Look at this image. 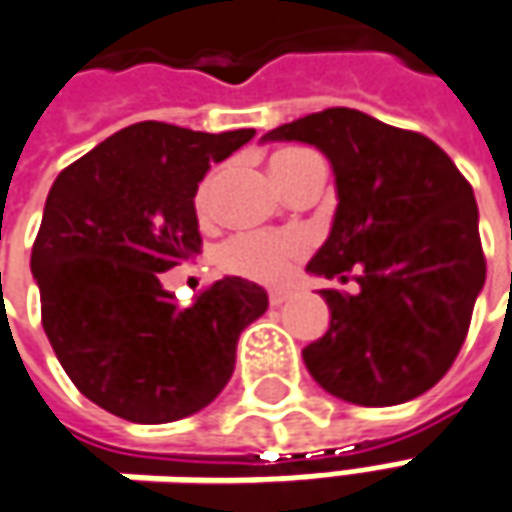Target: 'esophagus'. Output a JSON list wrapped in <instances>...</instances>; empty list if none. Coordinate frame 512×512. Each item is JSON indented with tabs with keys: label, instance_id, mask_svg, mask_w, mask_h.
Returning <instances> with one entry per match:
<instances>
[{
	"label": "esophagus",
	"instance_id": "1",
	"mask_svg": "<svg viewBox=\"0 0 512 512\" xmlns=\"http://www.w3.org/2000/svg\"><path fill=\"white\" fill-rule=\"evenodd\" d=\"M289 294V289H272L269 291V303H272V306H283V303L289 300Z\"/></svg>",
	"mask_w": 512,
	"mask_h": 512
}]
</instances>
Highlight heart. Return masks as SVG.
<instances>
[{"label":"heart","mask_w":512,"mask_h":512,"mask_svg":"<svg viewBox=\"0 0 512 512\" xmlns=\"http://www.w3.org/2000/svg\"><path fill=\"white\" fill-rule=\"evenodd\" d=\"M306 155H314V152L303 150V147L277 150L272 155V172H280V169H286ZM215 184H218V175L212 172L195 189V212L201 218H209V212H212ZM303 252H306V240L294 232H238L218 246L215 263L223 272L238 274L246 280L280 283L291 272L294 260L303 257Z\"/></svg>","instance_id":"heart-1"}]
</instances>
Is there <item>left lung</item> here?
<instances>
[{
    "mask_svg": "<svg viewBox=\"0 0 512 512\" xmlns=\"http://www.w3.org/2000/svg\"><path fill=\"white\" fill-rule=\"evenodd\" d=\"M263 141L314 144L334 167L337 212L309 272L360 283L323 289L331 326L303 348L328 394L385 408L425 394L448 374L485 286L473 186L431 138L328 107Z\"/></svg>",
    "mask_w": 512,
    "mask_h": 512,
    "instance_id": "8db88e82",
    "label": "left lung"
}]
</instances>
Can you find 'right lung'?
Instances as JSON below:
<instances>
[{
  "instance_id": "1",
  "label": "right lung",
  "mask_w": 512,
  "mask_h": 512,
  "mask_svg": "<svg viewBox=\"0 0 512 512\" xmlns=\"http://www.w3.org/2000/svg\"><path fill=\"white\" fill-rule=\"evenodd\" d=\"M255 130L195 133L141 121L59 172L30 269L42 326L90 402L161 425L206 408L235 371L243 328L269 309L257 283L223 277L189 306L161 286L201 252L195 189Z\"/></svg>"
}]
</instances>
